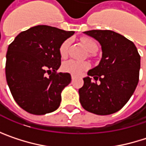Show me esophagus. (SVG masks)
<instances>
[{
  "instance_id": "esophagus-1",
  "label": "esophagus",
  "mask_w": 146,
  "mask_h": 146,
  "mask_svg": "<svg viewBox=\"0 0 146 146\" xmlns=\"http://www.w3.org/2000/svg\"><path fill=\"white\" fill-rule=\"evenodd\" d=\"M71 78H72V79H74V78H76V77H75V76H74V75H71Z\"/></svg>"
}]
</instances>
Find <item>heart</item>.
<instances>
[{
	"mask_svg": "<svg viewBox=\"0 0 146 146\" xmlns=\"http://www.w3.org/2000/svg\"><path fill=\"white\" fill-rule=\"evenodd\" d=\"M81 42L83 45L86 48V50L90 52H95L97 50V44L96 42L90 38H83L81 40ZM70 41L69 40H64L59 48V54L62 58H66L68 56V48H69ZM90 65L87 62H78L74 60H69L65 62L62 64V70L66 73H69L75 76H78L84 73V71L88 70L90 68Z\"/></svg>",
	"mask_w": 146,
	"mask_h": 146,
	"instance_id": "obj_1",
	"label": "heart"
}]
</instances>
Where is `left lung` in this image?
<instances>
[{
    "mask_svg": "<svg viewBox=\"0 0 146 146\" xmlns=\"http://www.w3.org/2000/svg\"><path fill=\"white\" fill-rule=\"evenodd\" d=\"M84 34L100 43L102 56L98 66L84 78V85L78 90L79 102L90 112L112 114L123 107L136 89L140 56L135 44L114 31L90 30Z\"/></svg>",
    "mask_w": 146,
    "mask_h": 146,
    "instance_id": "8db88e82",
    "label": "left lung"
}]
</instances>
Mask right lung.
<instances>
[{"label": "right lung", "instance_id": "1", "mask_svg": "<svg viewBox=\"0 0 146 146\" xmlns=\"http://www.w3.org/2000/svg\"><path fill=\"white\" fill-rule=\"evenodd\" d=\"M73 34L37 25L21 32L9 44L7 82L15 102L26 111L44 115L59 107L62 91L71 82L68 73H56L61 66L59 48Z\"/></svg>", "mask_w": 146, "mask_h": 146}]
</instances>
